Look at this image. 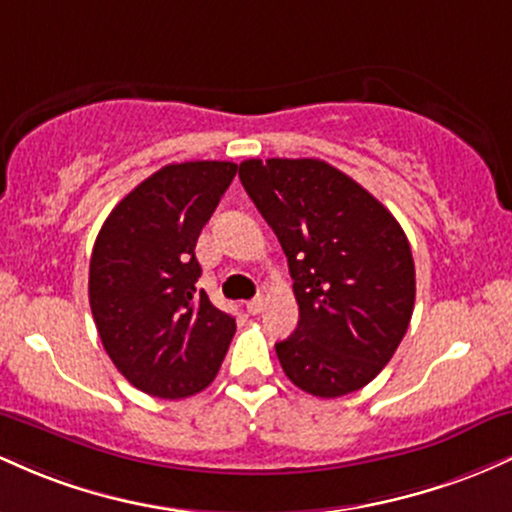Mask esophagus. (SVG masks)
I'll list each match as a JSON object with an SVG mask.
<instances>
[{"label": "esophagus", "mask_w": 512, "mask_h": 512, "mask_svg": "<svg viewBox=\"0 0 512 512\" xmlns=\"http://www.w3.org/2000/svg\"><path fill=\"white\" fill-rule=\"evenodd\" d=\"M245 308H248L250 315H260L262 310H264V298L262 296L252 298V301H248V305H245Z\"/></svg>", "instance_id": "34e87169"}]
</instances>
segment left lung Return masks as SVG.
Returning a JSON list of instances; mask_svg holds the SVG:
<instances>
[{
  "instance_id": "left-lung-1",
  "label": "left lung",
  "mask_w": 512,
  "mask_h": 512,
  "mask_svg": "<svg viewBox=\"0 0 512 512\" xmlns=\"http://www.w3.org/2000/svg\"><path fill=\"white\" fill-rule=\"evenodd\" d=\"M238 175L289 260L298 327L274 346L281 368L315 397L361 390L414 313V257L402 226L320 158H250Z\"/></svg>"
}]
</instances>
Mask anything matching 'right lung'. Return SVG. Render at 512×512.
I'll use <instances>...</instances> for the list:
<instances>
[{"label":"right lung","mask_w":512,"mask_h":512,"mask_svg":"<svg viewBox=\"0 0 512 512\" xmlns=\"http://www.w3.org/2000/svg\"><path fill=\"white\" fill-rule=\"evenodd\" d=\"M236 173L231 161L163 166L110 211L93 245L88 301L103 349L151 397L204 390L236 334L195 286L197 238Z\"/></svg>","instance_id":"add662e5"}]
</instances>
